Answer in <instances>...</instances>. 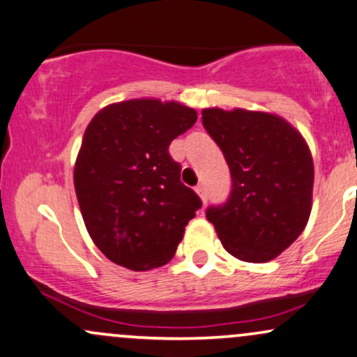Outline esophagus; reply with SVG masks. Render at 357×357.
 <instances>
[{
	"label": "esophagus",
	"mask_w": 357,
	"mask_h": 357,
	"mask_svg": "<svg viewBox=\"0 0 357 357\" xmlns=\"http://www.w3.org/2000/svg\"><path fill=\"white\" fill-rule=\"evenodd\" d=\"M195 191H196V195H198L199 198H202V202H203V203H206L208 196H206V190H204L203 184H198V186L195 188Z\"/></svg>",
	"instance_id": "34e87169"
}]
</instances>
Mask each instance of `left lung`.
<instances>
[{
	"label": "left lung",
	"mask_w": 357,
	"mask_h": 357,
	"mask_svg": "<svg viewBox=\"0 0 357 357\" xmlns=\"http://www.w3.org/2000/svg\"><path fill=\"white\" fill-rule=\"evenodd\" d=\"M203 126L231 174L225 204L206 210L225 250L264 264L304 231L312 210L314 161L302 134L284 117L260 110L203 109Z\"/></svg>",
	"instance_id": "8db88e82"
}]
</instances>
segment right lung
<instances>
[{
    "mask_svg": "<svg viewBox=\"0 0 357 357\" xmlns=\"http://www.w3.org/2000/svg\"><path fill=\"white\" fill-rule=\"evenodd\" d=\"M196 119L181 102L130 99L89 122L73 184L90 238L114 264L144 272L174 257L202 199L167 147Z\"/></svg>",
    "mask_w": 357,
    "mask_h": 357,
    "instance_id": "add662e5",
    "label": "right lung"
}]
</instances>
